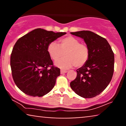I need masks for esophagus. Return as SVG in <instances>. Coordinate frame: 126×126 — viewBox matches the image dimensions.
<instances>
[{"label":"esophagus","instance_id":"1","mask_svg":"<svg viewBox=\"0 0 126 126\" xmlns=\"http://www.w3.org/2000/svg\"><path fill=\"white\" fill-rule=\"evenodd\" d=\"M68 72L67 70H61V74H64L65 73Z\"/></svg>","mask_w":126,"mask_h":126}]
</instances>
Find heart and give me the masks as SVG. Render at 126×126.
Returning a JSON list of instances; mask_svg holds the SVG:
<instances>
[{
  "mask_svg": "<svg viewBox=\"0 0 126 126\" xmlns=\"http://www.w3.org/2000/svg\"><path fill=\"white\" fill-rule=\"evenodd\" d=\"M47 50L54 61L58 60L65 54L66 57L55 63L57 66L62 69L83 66L89 56V50L87 45L80 43L79 39L70 35L60 39L58 45L55 42H50Z\"/></svg>",
  "mask_w": 126,
  "mask_h": 126,
  "instance_id": "heart-1",
  "label": "heart"
}]
</instances>
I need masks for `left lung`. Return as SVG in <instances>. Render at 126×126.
Returning <instances> with one entry per match:
<instances>
[{
  "instance_id": "8db88e82",
  "label": "left lung",
  "mask_w": 126,
  "mask_h": 126,
  "mask_svg": "<svg viewBox=\"0 0 126 126\" xmlns=\"http://www.w3.org/2000/svg\"><path fill=\"white\" fill-rule=\"evenodd\" d=\"M80 37L89 48L87 63L77 69V77L70 83L76 94L92 98L101 94L111 81L114 70V54L104 38L91 31L71 32Z\"/></svg>"
}]
</instances>
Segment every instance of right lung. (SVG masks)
Returning <instances> with one entry per match:
<instances>
[{"instance_id":"obj_1","label":"right lung","mask_w":126,"mask_h":126,"mask_svg":"<svg viewBox=\"0 0 126 126\" xmlns=\"http://www.w3.org/2000/svg\"><path fill=\"white\" fill-rule=\"evenodd\" d=\"M66 34L36 29L16 41L10 65L13 80L20 91L27 95L41 97L53 88L60 69L53 65L47 46Z\"/></svg>"}]
</instances>
